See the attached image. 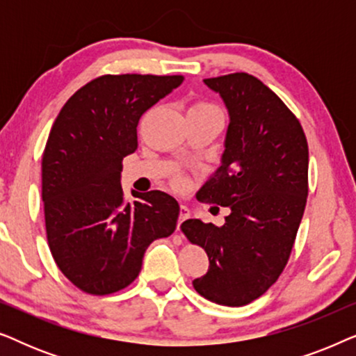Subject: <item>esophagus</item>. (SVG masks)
Masks as SVG:
<instances>
[{
  "label": "esophagus",
  "instance_id": "obj_1",
  "mask_svg": "<svg viewBox=\"0 0 356 356\" xmlns=\"http://www.w3.org/2000/svg\"><path fill=\"white\" fill-rule=\"evenodd\" d=\"M189 217V209L186 206H179V218H178V227L181 225V223L186 220Z\"/></svg>",
  "mask_w": 356,
  "mask_h": 356
}]
</instances>
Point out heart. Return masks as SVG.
I'll return each instance as SVG.
<instances>
[{
    "label": "heart",
    "mask_w": 356,
    "mask_h": 356,
    "mask_svg": "<svg viewBox=\"0 0 356 356\" xmlns=\"http://www.w3.org/2000/svg\"><path fill=\"white\" fill-rule=\"evenodd\" d=\"M193 108H209V110H218V108H216V106H212V105H207V104H196L193 106ZM173 186L177 188V189H184L186 188V184H188V181H186V178L184 177H181V175H177V177L173 178Z\"/></svg>",
    "instance_id": "obj_1"
}]
</instances>
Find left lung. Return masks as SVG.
<instances>
[{
  "instance_id": "1",
  "label": "left lung",
  "mask_w": 356,
  "mask_h": 356,
  "mask_svg": "<svg viewBox=\"0 0 356 356\" xmlns=\"http://www.w3.org/2000/svg\"><path fill=\"white\" fill-rule=\"evenodd\" d=\"M225 104L222 165L201 201L230 209L222 227L189 218L181 232L209 256L194 290L223 306H243L275 284L293 248L308 197V143L284 102L248 72L204 79Z\"/></svg>"
}]
</instances>
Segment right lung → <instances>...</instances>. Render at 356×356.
Wrapping results in <instances>:
<instances>
[{
  "instance_id": "obj_1",
  "label": "right lung",
  "mask_w": 356,
  "mask_h": 356,
  "mask_svg": "<svg viewBox=\"0 0 356 356\" xmlns=\"http://www.w3.org/2000/svg\"><path fill=\"white\" fill-rule=\"evenodd\" d=\"M183 76L105 74L63 106L42 159L47 240L65 277L90 295H110L136 280L150 243L177 228L179 206L162 191L124 199L123 159L138 149L145 111Z\"/></svg>"
}]
</instances>
